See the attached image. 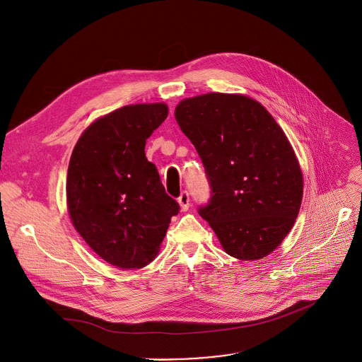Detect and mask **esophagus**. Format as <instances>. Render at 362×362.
<instances>
[{
    "instance_id": "1",
    "label": "esophagus",
    "mask_w": 362,
    "mask_h": 362,
    "mask_svg": "<svg viewBox=\"0 0 362 362\" xmlns=\"http://www.w3.org/2000/svg\"><path fill=\"white\" fill-rule=\"evenodd\" d=\"M178 204H180V208H181L182 212L188 211V208H189V195H188L187 191H184L181 194V197L178 198Z\"/></svg>"
}]
</instances>
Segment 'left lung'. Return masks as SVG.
<instances>
[{"label":"left lung","instance_id":"1","mask_svg":"<svg viewBox=\"0 0 362 362\" xmlns=\"http://www.w3.org/2000/svg\"><path fill=\"white\" fill-rule=\"evenodd\" d=\"M174 117L211 184V201L199 215L229 255L267 257L291 232L303 197L302 170L286 134L258 101L243 94L185 98Z\"/></svg>","mask_w":362,"mask_h":362}]
</instances>
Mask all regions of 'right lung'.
I'll use <instances>...</instances> for the list:
<instances>
[{
  "mask_svg": "<svg viewBox=\"0 0 362 362\" xmlns=\"http://www.w3.org/2000/svg\"><path fill=\"white\" fill-rule=\"evenodd\" d=\"M167 115L164 103L122 107L93 122L71 153L66 182L71 223L117 268L150 264L180 209L144 153Z\"/></svg>",
  "mask_w": 362,
  "mask_h": 362,
  "instance_id": "1",
  "label": "right lung"
}]
</instances>
